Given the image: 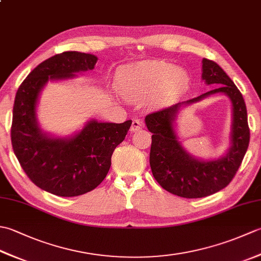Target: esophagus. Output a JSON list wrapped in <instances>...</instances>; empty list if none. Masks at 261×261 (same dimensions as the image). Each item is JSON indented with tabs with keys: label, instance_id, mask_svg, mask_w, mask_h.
Listing matches in <instances>:
<instances>
[{
	"label": "esophagus",
	"instance_id": "1",
	"mask_svg": "<svg viewBox=\"0 0 261 261\" xmlns=\"http://www.w3.org/2000/svg\"><path fill=\"white\" fill-rule=\"evenodd\" d=\"M143 126V121L140 120V119H134L132 120V124H131V127H130V131L131 132H136L137 130L141 129V127Z\"/></svg>",
	"mask_w": 261,
	"mask_h": 261
}]
</instances>
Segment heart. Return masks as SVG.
Here are the masks:
<instances>
[{
	"label": "heart",
	"mask_w": 261,
	"mask_h": 261,
	"mask_svg": "<svg viewBox=\"0 0 261 261\" xmlns=\"http://www.w3.org/2000/svg\"><path fill=\"white\" fill-rule=\"evenodd\" d=\"M185 70L163 60H147L124 66L119 71V86L126 97L146 99L160 91V98H169L188 85Z\"/></svg>",
	"instance_id": "heart-1"
}]
</instances>
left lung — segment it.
<instances>
[{"label":"left lung","instance_id":"obj_1","mask_svg":"<svg viewBox=\"0 0 261 261\" xmlns=\"http://www.w3.org/2000/svg\"><path fill=\"white\" fill-rule=\"evenodd\" d=\"M202 79L208 85L220 86L186 102L149 113L145 119L148 130L152 134L149 163L154 179L164 190L185 198L205 197L228 186L240 167L250 140L246 103L234 83L218 64L206 58L203 59ZM215 92H224L231 99L234 108L232 146L223 159L199 162L182 149L172 122L182 103L197 101Z\"/></svg>","mask_w":261,"mask_h":261}]
</instances>
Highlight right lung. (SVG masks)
I'll return each instance as SVG.
<instances>
[{"label":"right lung","instance_id":"obj_1","mask_svg":"<svg viewBox=\"0 0 261 261\" xmlns=\"http://www.w3.org/2000/svg\"><path fill=\"white\" fill-rule=\"evenodd\" d=\"M93 55L65 51L39 64L16 92L11 125L15 157L33 184L57 196L83 195L107 177L114 149L124 140L132 121L101 123L90 121L70 139H54L41 134L36 122V103L49 80L74 77L93 69Z\"/></svg>","mask_w":261,"mask_h":261}]
</instances>
